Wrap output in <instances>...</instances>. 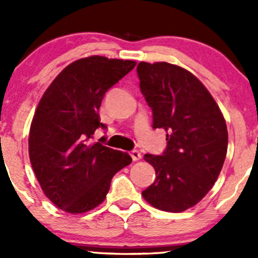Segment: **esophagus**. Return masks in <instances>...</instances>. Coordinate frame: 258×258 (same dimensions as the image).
I'll list each match as a JSON object with an SVG mask.
<instances>
[{
  "label": "esophagus",
  "mask_w": 258,
  "mask_h": 258,
  "mask_svg": "<svg viewBox=\"0 0 258 258\" xmlns=\"http://www.w3.org/2000/svg\"><path fill=\"white\" fill-rule=\"evenodd\" d=\"M130 156H132L133 161H139V160L141 159V154L138 150L130 151Z\"/></svg>",
  "instance_id": "1"
}]
</instances>
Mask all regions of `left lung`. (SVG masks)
Returning <instances> with one entry per match:
<instances>
[{
  "label": "left lung",
  "mask_w": 258,
  "mask_h": 258,
  "mask_svg": "<svg viewBox=\"0 0 258 258\" xmlns=\"http://www.w3.org/2000/svg\"><path fill=\"white\" fill-rule=\"evenodd\" d=\"M140 91L152 128L165 130L161 155L146 154L156 172L143 190L152 207L179 213L196 206L217 181L228 151V129L214 98L189 71L168 62H139Z\"/></svg>",
  "instance_id": "left-lung-1"
}]
</instances>
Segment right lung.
I'll use <instances>...</instances> for the list:
<instances>
[{
  "mask_svg": "<svg viewBox=\"0 0 258 258\" xmlns=\"http://www.w3.org/2000/svg\"><path fill=\"white\" fill-rule=\"evenodd\" d=\"M132 60L90 56L66 66L41 97L29 132V157L40 187L71 214L102 203L113 176L132 162L126 152L92 143L107 130L98 110L109 88L134 69Z\"/></svg>",
  "mask_w": 258,
  "mask_h": 258,
  "instance_id": "add662e5",
  "label": "right lung"
}]
</instances>
